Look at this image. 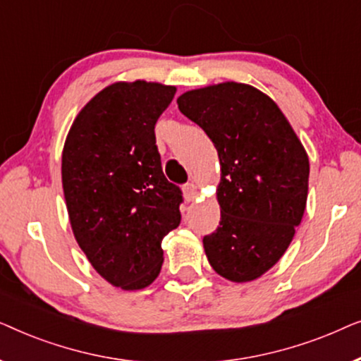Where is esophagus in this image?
Wrapping results in <instances>:
<instances>
[{
    "mask_svg": "<svg viewBox=\"0 0 361 361\" xmlns=\"http://www.w3.org/2000/svg\"><path fill=\"white\" fill-rule=\"evenodd\" d=\"M197 197H199V187H197L194 182L184 185V199L187 202H194Z\"/></svg>",
    "mask_w": 361,
    "mask_h": 361,
    "instance_id": "1",
    "label": "esophagus"
}]
</instances>
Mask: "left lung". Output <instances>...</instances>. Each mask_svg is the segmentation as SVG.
<instances>
[{"mask_svg": "<svg viewBox=\"0 0 361 361\" xmlns=\"http://www.w3.org/2000/svg\"><path fill=\"white\" fill-rule=\"evenodd\" d=\"M177 105L220 159V226L204 236L207 259L233 283L258 279L283 258L304 216L307 152L273 98L248 83L195 88Z\"/></svg>", "mask_w": 361, "mask_h": 361, "instance_id": "1", "label": "left lung"}]
</instances>
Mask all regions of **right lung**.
I'll return each instance as SVG.
<instances>
[{
  "instance_id": "add662e5",
  "label": "right lung",
  "mask_w": 361,
  "mask_h": 361,
  "mask_svg": "<svg viewBox=\"0 0 361 361\" xmlns=\"http://www.w3.org/2000/svg\"><path fill=\"white\" fill-rule=\"evenodd\" d=\"M177 88L115 82L78 111L62 149L68 220L93 269L140 290L161 273L162 240L180 224L179 187L166 179L154 125Z\"/></svg>"
}]
</instances>
